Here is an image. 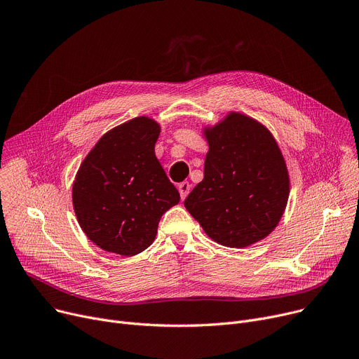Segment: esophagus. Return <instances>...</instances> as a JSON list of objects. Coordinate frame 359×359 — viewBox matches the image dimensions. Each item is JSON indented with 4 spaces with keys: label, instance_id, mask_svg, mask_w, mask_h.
<instances>
[{
    "label": "esophagus",
    "instance_id": "esophagus-1",
    "mask_svg": "<svg viewBox=\"0 0 359 359\" xmlns=\"http://www.w3.org/2000/svg\"><path fill=\"white\" fill-rule=\"evenodd\" d=\"M190 187H192V184H190L189 182H182L179 184V194H180V198L182 199H186V196L189 195L190 192Z\"/></svg>",
    "mask_w": 359,
    "mask_h": 359
}]
</instances>
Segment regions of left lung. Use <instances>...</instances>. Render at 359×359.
Listing matches in <instances>:
<instances>
[{"label":"left lung","mask_w":359,"mask_h":359,"mask_svg":"<svg viewBox=\"0 0 359 359\" xmlns=\"http://www.w3.org/2000/svg\"><path fill=\"white\" fill-rule=\"evenodd\" d=\"M209 151L203 180L184 201L205 233L221 245L245 248L269 236L287 206V164L270 130L229 112L203 127Z\"/></svg>","instance_id":"8db88e82"}]
</instances>
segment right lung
<instances>
[{
	"label": "right lung",
	"mask_w": 359,
	"mask_h": 359,
	"mask_svg": "<svg viewBox=\"0 0 359 359\" xmlns=\"http://www.w3.org/2000/svg\"><path fill=\"white\" fill-rule=\"evenodd\" d=\"M160 131L153 118H133L105 133L81 163L72 202L82 231L104 251H144L161 215L180 201L154 153Z\"/></svg>",
	"instance_id": "right-lung-1"
}]
</instances>
